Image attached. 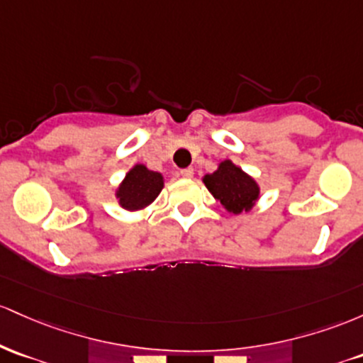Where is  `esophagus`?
Instances as JSON below:
<instances>
[{"label":"esophagus","mask_w":363,"mask_h":363,"mask_svg":"<svg viewBox=\"0 0 363 363\" xmlns=\"http://www.w3.org/2000/svg\"><path fill=\"white\" fill-rule=\"evenodd\" d=\"M180 174L183 178H192L194 177V169L192 168H185V169L180 171Z\"/></svg>","instance_id":"obj_1"}]
</instances>
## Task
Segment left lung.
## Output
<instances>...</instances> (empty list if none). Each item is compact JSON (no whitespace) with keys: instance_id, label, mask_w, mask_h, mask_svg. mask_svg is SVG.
I'll return each instance as SVG.
<instances>
[{"instance_id":"1","label":"left lung","mask_w":363,"mask_h":363,"mask_svg":"<svg viewBox=\"0 0 363 363\" xmlns=\"http://www.w3.org/2000/svg\"><path fill=\"white\" fill-rule=\"evenodd\" d=\"M203 183L214 199H218L231 214H242L243 211L248 213L260 194L257 182L230 160L219 162L213 174L203 177Z\"/></svg>"}]
</instances>
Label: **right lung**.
<instances>
[{
    "instance_id": "1",
    "label": "right lung",
    "mask_w": 363,
    "mask_h": 363,
    "mask_svg": "<svg viewBox=\"0 0 363 363\" xmlns=\"http://www.w3.org/2000/svg\"><path fill=\"white\" fill-rule=\"evenodd\" d=\"M162 186H164V180L161 173L150 171L144 164H135L118 186L116 199L120 206L127 211L144 209L150 202H154Z\"/></svg>"
}]
</instances>
